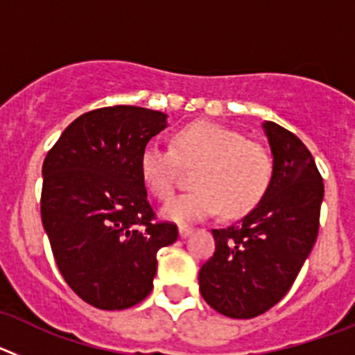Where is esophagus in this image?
Returning a JSON list of instances; mask_svg holds the SVG:
<instances>
[{
  "instance_id": "34e87169",
  "label": "esophagus",
  "mask_w": 355,
  "mask_h": 355,
  "mask_svg": "<svg viewBox=\"0 0 355 355\" xmlns=\"http://www.w3.org/2000/svg\"><path fill=\"white\" fill-rule=\"evenodd\" d=\"M192 231H193V229L188 227V225H180V236L181 238L190 236V234H192Z\"/></svg>"
}]
</instances>
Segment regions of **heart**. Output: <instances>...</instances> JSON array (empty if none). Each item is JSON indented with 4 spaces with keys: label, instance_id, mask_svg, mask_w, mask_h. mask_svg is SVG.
Segmentation results:
<instances>
[{
    "label": "heart",
    "instance_id": "b5f03b06",
    "mask_svg": "<svg viewBox=\"0 0 355 355\" xmlns=\"http://www.w3.org/2000/svg\"><path fill=\"white\" fill-rule=\"evenodd\" d=\"M181 163L199 165L196 190L174 197L162 216L178 224L202 220L218 209L243 215L258 205L272 183L274 159L256 140L213 122H196L174 135L172 147L150 142L140 153L139 171L150 196L165 200L174 193Z\"/></svg>",
    "mask_w": 355,
    "mask_h": 355
}]
</instances>
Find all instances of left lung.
<instances>
[{"instance_id": "obj_1", "label": "left lung", "mask_w": 355, "mask_h": 355, "mask_svg": "<svg viewBox=\"0 0 355 355\" xmlns=\"http://www.w3.org/2000/svg\"><path fill=\"white\" fill-rule=\"evenodd\" d=\"M272 183L240 222L213 229L215 252L200 266L202 299L229 318H254L283 299L318 236L324 181L311 153L275 122H263Z\"/></svg>"}]
</instances>
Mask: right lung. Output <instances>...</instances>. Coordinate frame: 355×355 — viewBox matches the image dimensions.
Masks as SVG:
<instances>
[{
  "mask_svg": "<svg viewBox=\"0 0 355 355\" xmlns=\"http://www.w3.org/2000/svg\"><path fill=\"white\" fill-rule=\"evenodd\" d=\"M165 128L167 115L156 110H92L65 128L44 159V231L65 283L97 309L142 302L156 252L178 240L175 224L155 222L139 171L142 149Z\"/></svg>",
  "mask_w": 355,
  "mask_h": 355,
  "instance_id": "right-lung-1",
  "label": "right lung"
}]
</instances>
